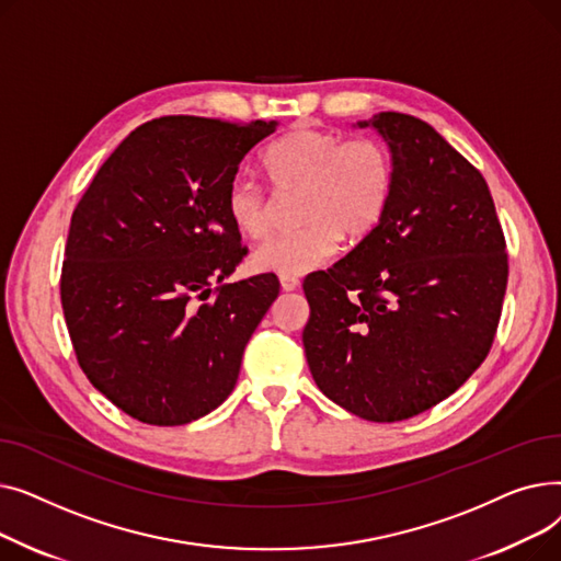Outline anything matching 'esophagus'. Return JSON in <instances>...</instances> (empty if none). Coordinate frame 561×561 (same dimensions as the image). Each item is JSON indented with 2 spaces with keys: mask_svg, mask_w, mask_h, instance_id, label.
<instances>
[{
  "mask_svg": "<svg viewBox=\"0 0 561 561\" xmlns=\"http://www.w3.org/2000/svg\"><path fill=\"white\" fill-rule=\"evenodd\" d=\"M279 284H282V288H284L286 293L300 288V279H298L296 275H282V277H279Z\"/></svg>",
  "mask_w": 561,
  "mask_h": 561,
  "instance_id": "obj_1",
  "label": "esophagus"
}]
</instances>
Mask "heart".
<instances>
[{
	"mask_svg": "<svg viewBox=\"0 0 561 561\" xmlns=\"http://www.w3.org/2000/svg\"><path fill=\"white\" fill-rule=\"evenodd\" d=\"M263 170L277 188H300L296 231L275 233L252 252V268L277 275H302L325 263L341 233L364 239L387 214L393 193L389 147L368 136L347 138L330 129H298L263 152ZM231 225L245 236L268 231L263 191L236 176L225 195Z\"/></svg>",
	"mask_w": 561,
	"mask_h": 561,
	"instance_id": "obj_1",
	"label": "heart"
}]
</instances>
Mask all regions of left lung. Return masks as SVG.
<instances>
[{"instance_id":"obj_1","label":"left lung","mask_w":561,"mask_h":561,"mask_svg":"<svg viewBox=\"0 0 561 561\" xmlns=\"http://www.w3.org/2000/svg\"><path fill=\"white\" fill-rule=\"evenodd\" d=\"M357 127L389 145L391 202L355 250L305 279L302 343L332 402L396 423L453 396L486 359L510 265L484 176L444 136L396 111Z\"/></svg>"}]
</instances>
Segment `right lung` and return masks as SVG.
Listing matches in <instances>:
<instances>
[{
  "instance_id": "right-lung-1",
  "label": "right lung",
  "mask_w": 561,
  "mask_h": 561,
  "mask_svg": "<svg viewBox=\"0 0 561 561\" xmlns=\"http://www.w3.org/2000/svg\"><path fill=\"white\" fill-rule=\"evenodd\" d=\"M275 129L159 117L115 147L77 204L61 273L66 325L91 385L140 423L186 425L220 407L279 296L273 273L222 284L248 252L227 188Z\"/></svg>"
}]
</instances>
